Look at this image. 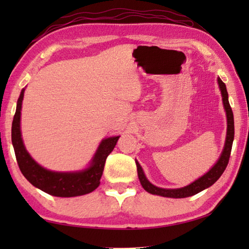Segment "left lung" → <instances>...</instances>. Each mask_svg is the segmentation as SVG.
<instances>
[{"label": "left lung", "instance_id": "obj_1", "mask_svg": "<svg viewBox=\"0 0 249 249\" xmlns=\"http://www.w3.org/2000/svg\"><path fill=\"white\" fill-rule=\"evenodd\" d=\"M217 81L222 92L223 104H224L226 116H227L226 142H225L224 150H223L218 161L214 165L212 169H211L209 172H206L203 177H201V178L196 180L195 182H192L191 184H189L187 187L181 188V189H161V188L155 187L154 184H151L149 181L146 179L144 171H142L141 165L136 161L138 178H140L142 188H144L147 192L151 193V195H157L161 196L176 197V199L195 196L196 193L204 190V189L211 187L213 183H215L218 180V178L222 176L223 172H224V170L226 169V167L229 165V161H230L231 146H233V141H234V116H233V111H231V107L229 102V94H227L225 83L223 82L220 78L217 79Z\"/></svg>", "mask_w": 249, "mask_h": 249}]
</instances>
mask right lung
Returning <instances> with one entry per match:
<instances>
[{
	"instance_id": "right-lung-1",
	"label": "right lung",
	"mask_w": 249,
	"mask_h": 249,
	"mask_svg": "<svg viewBox=\"0 0 249 249\" xmlns=\"http://www.w3.org/2000/svg\"><path fill=\"white\" fill-rule=\"evenodd\" d=\"M23 98L24 90L20 92L18 100V107H16L13 123H12V144H13L16 160L23 176L34 187L54 196H78L94 191L100 184L105 160L114 149L120 136L109 137L102 141L92 165L86 170L79 172H56L47 170L39 166L29 156L24 147L19 128Z\"/></svg>"
}]
</instances>
